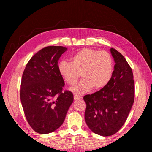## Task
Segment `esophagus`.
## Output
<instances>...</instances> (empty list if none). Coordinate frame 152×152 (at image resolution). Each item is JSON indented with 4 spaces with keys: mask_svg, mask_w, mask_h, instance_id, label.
Instances as JSON below:
<instances>
[{
    "mask_svg": "<svg viewBox=\"0 0 152 152\" xmlns=\"http://www.w3.org/2000/svg\"><path fill=\"white\" fill-rule=\"evenodd\" d=\"M74 99L75 100H78V99H81L82 96H80V95L78 94H74Z\"/></svg>",
    "mask_w": 152,
    "mask_h": 152,
    "instance_id": "esophagus-1",
    "label": "esophagus"
}]
</instances>
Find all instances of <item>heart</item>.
<instances>
[{
  "label": "heart",
  "mask_w": 152,
  "mask_h": 152,
  "mask_svg": "<svg viewBox=\"0 0 152 152\" xmlns=\"http://www.w3.org/2000/svg\"><path fill=\"white\" fill-rule=\"evenodd\" d=\"M58 68L61 77L70 86L76 83L81 74L83 79L72 91L82 94L92 88L99 91L109 84L114 70V61L107 51L84 48L72 57L71 63L61 61Z\"/></svg>",
  "instance_id": "obj_1"
}]
</instances>
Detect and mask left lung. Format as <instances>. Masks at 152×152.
Returning <instances> with one entry per match:
<instances>
[{
	"label": "left lung",
	"mask_w": 152,
	"mask_h": 152,
	"mask_svg": "<svg viewBox=\"0 0 152 152\" xmlns=\"http://www.w3.org/2000/svg\"><path fill=\"white\" fill-rule=\"evenodd\" d=\"M115 65L107 85L84 96L86 108L84 118L92 132L102 136L114 135L124 125L135 98L133 74L121 53L110 49Z\"/></svg>",
	"instance_id": "8db88e82"
}]
</instances>
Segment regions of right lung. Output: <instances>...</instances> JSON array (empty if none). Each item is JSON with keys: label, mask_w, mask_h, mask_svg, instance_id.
Instances as JSON below:
<instances>
[{"label": "right lung", "mask_w": 152, "mask_h": 152, "mask_svg": "<svg viewBox=\"0 0 152 152\" xmlns=\"http://www.w3.org/2000/svg\"><path fill=\"white\" fill-rule=\"evenodd\" d=\"M67 48L48 46L28 61L23 73L20 97L28 123L41 134L54 132L62 125L73 102L72 92L63 91L64 81L58 60Z\"/></svg>", "instance_id": "add662e5"}]
</instances>
